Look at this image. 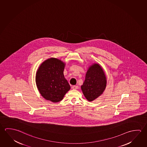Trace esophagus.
<instances>
[{
  "instance_id": "esophagus-1",
  "label": "esophagus",
  "mask_w": 147,
  "mask_h": 147,
  "mask_svg": "<svg viewBox=\"0 0 147 147\" xmlns=\"http://www.w3.org/2000/svg\"><path fill=\"white\" fill-rule=\"evenodd\" d=\"M78 87L77 86H73L72 87V89H73V90H76V89H78Z\"/></svg>"
}]
</instances>
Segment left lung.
Returning a JSON list of instances; mask_svg holds the SVG:
<instances>
[{
  "label": "left lung",
  "mask_w": 147,
  "mask_h": 147,
  "mask_svg": "<svg viewBox=\"0 0 147 147\" xmlns=\"http://www.w3.org/2000/svg\"><path fill=\"white\" fill-rule=\"evenodd\" d=\"M107 86V78L104 70L98 63L89 67L83 84L82 91L86 98L92 101L103 93Z\"/></svg>",
  "instance_id": "8db88e82"
}]
</instances>
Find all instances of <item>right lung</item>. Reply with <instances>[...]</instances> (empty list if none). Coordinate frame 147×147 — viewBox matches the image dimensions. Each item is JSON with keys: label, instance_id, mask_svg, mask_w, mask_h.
<instances>
[{"label": "right lung", "instance_id": "1", "mask_svg": "<svg viewBox=\"0 0 147 147\" xmlns=\"http://www.w3.org/2000/svg\"><path fill=\"white\" fill-rule=\"evenodd\" d=\"M65 63L57 58H49L39 67L36 73V86L44 98L57 102L63 99L70 86L63 75Z\"/></svg>", "mask_w": 147, "mask_h": 147}]
</instances>
